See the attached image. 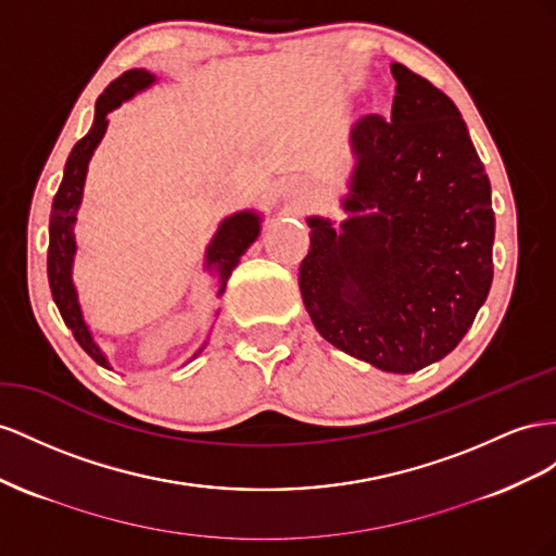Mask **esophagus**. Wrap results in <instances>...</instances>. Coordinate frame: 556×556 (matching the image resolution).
Here are the masks:
<instances>
[{
	"mask_svg": "<svg viewBox=\"0 0 556 556\" xmlns=\"http://www.w3.org/2000/svg\"><path fill=\"white\" fill-rule=\"evenodd\" d=\"M307 193H309V190H307V186L303 181L287 179V181L281 184V198H283V202H287V207L291 212H298V210L305 207Z\"/></svg>",
	"mask_w": 556,
	"mask_h": 556,
	"instance_id": "1",
	"label": "esophagus"
}]
</instances>
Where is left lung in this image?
<instances>
[{
	"label": "left lung",
	"instance_id": "obj_1",
	"mask_svg": "<svg viewBox=\"0 0 556 556\" xmlns=\"http://www.w3.org/2000/svg\"><path fill=\"white\" fill-rule=\"evenodd\" d=\"M391 74V118L352 128L346 218H307L298 281L324 340L407 375L445 358L484 305L496 218L456 104L401 62Z\"/></svg>",
	"mask_w": 556,
	"mask_h": 556
}]
</instances>
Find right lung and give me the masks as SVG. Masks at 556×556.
I'll return each instance as SVG.
<instances>
[{
    "instance_id": "right-lung-1",
    "label": "right lung",
    "mask_w": 556,
    "mask_h": 556,
    "mask_svg": "<svg viewBox=\"0 0 556 556\" xmlns=\"http://www.w3.org/2000/svg\"><path fill=\"white\" fill-rule=\"evenodd\" d=\"M155 81L157 76L151 74L149 70H128L125 74H121L116 81H111L106 86V90L100 94L98 102H94V118L88 135L76 141L67 157L65 174H62V181L53 198V210H51L49 283H51L53 300L60 309L62 321H65L67 328L74 332V340L81 344L84 352L98 363V366L106 370H111V363L100 349V344L94 342L92 330L86 324L81 303H78V291L74 283V258H76L78 247H76L74 228H76L78 207H81L84 202L88 163L106 132L109 114L114 109H118L123 102L132 100L135 94L149 90ZM261 224H263V214H258L256 210L235 212L218 224L212 242L207 244V249H204V269L212 273L214 277H218V291H216L218 298L224 295L232 269L237 267V263H240L247 249L258 240ZM204 346H207V342H202V346L193 354V358L200 356Z\"/></svg>"
}]
</instances>
